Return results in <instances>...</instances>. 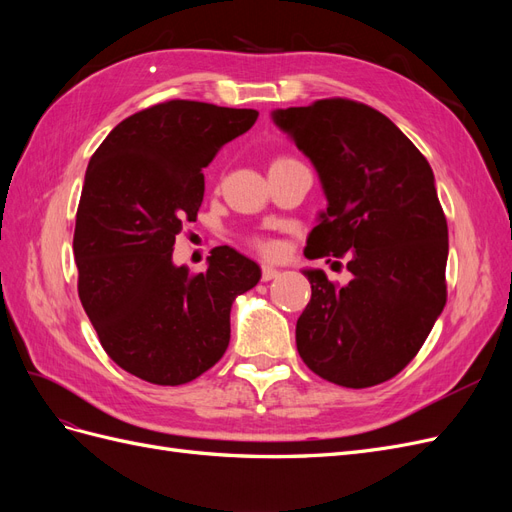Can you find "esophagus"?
I'll return each instance as SVG.
<instances>
[{
  "label": "esophagus",
  "instance_id": "obj_1",
  "mask_svg": "<svg viewBox=\"0 0 512 512\" xmlns=\"http://www.w3.org/2000/svg\"><path fill=\"white\" fill-rule=\"evenodd\" d=\"M277 275H280V271H277L275 267H271V265H262V282H271V280H275Z\"/></svg>",
  "mask_w": 512,
  "mask_h": 512
}]
</instances>
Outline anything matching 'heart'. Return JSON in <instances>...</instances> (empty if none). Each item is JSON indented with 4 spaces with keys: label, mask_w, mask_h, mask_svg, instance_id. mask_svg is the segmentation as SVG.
<instances>
[{
    "label": "heart",
    "mask_w": 512,
    "mask_h": 512,
    "mask_svg": "<svg viewBox=\"0 0 512 512\" xmlns=\"http://www.w3.org/2000/svg\"><path fill=\"white\" fill-rule=\"evenodd\" d=\"M282 160H286V158H282ZM275 162H280V160H275ZM252 245L256 247V250H258V252H262V254H267V256L275 254V243H273V241H269V239H262V237H254V239H252Z\"/></svg>",
    "instance_id": "heart-1"
}]
</instances>
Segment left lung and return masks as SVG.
I'll use <instances>...</instances> for the list:
<instances>
[{"instance_id": "1", "label": "left lung", "mask_w": 512, "mask_h": 512, "mask_svg": "<svg viewBox=\"0 0 512 512\" xmlns=\"http://www.w3.org/2000/svg\"><path fill=\"white\" fill-rule=\"evenodd\" d=\"M318 170L329 207L305 256L348 254V286L320 269L297 320L303 363L348 389L391 380L446 305L448 226L425 156L376 108L348 98L273 113Z\"/></svg>"}]
</instances>
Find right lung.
Here are the masks:
<instances>
[{"mask_svg":"<svg viewBox=\"0 0 512 512\" xmlns=\"http://www.w3.org/2000/svg\"><path fill=\"white\" fill-rule=\"evenodd\" d=\"M254 108L194 100L123 119L89 160L74 228L79 297L106 354L151 384L192 382L230 342V307L260 267L228 245L209 267L173 265V245L205 194L203 168L254 126Z\"/></svg>","mask_w":512,"mask_h":512,"instance_id":"right-lung-1","label":"right lung"}]
</instances>
